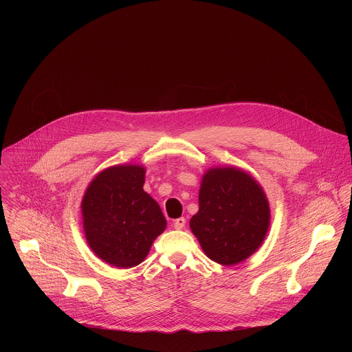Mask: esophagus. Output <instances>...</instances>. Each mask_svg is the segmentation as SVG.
Listing matches in <instances>:
<instances>
[{"mask_svg": "<svg viewBox=\"0 0 352 352\" xmlns=\"http://www.w3.org/2000/svg\"><path fill=\"white\" fill-rule=\"evenodd\" d=\"M185 219L184 217H179V219H177V220H174V228L175 230H182L184 227H185Z\"/></svg>", "mask_w": 352, "mask_h": 352, "instance_id": "esophagus-1", "label": "esophagus"}]
</instances>
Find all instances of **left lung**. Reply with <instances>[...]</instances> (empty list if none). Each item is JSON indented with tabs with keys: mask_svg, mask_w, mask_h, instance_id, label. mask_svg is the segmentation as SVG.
Here are the masks:
<instances>
[{
	"mask_svg": "<svg viewBox=\"0 0 352 352\" xmlns=\"http://www.w3.org/2000/svg\"><path fill=\"white\" fill-rule=\"evenodd\" d=\"M205 255L223 266L252 256L270 227V205L261 184L238 167H210L189 221Z\"/></svg>",
	"mask_w": 352,
	"mask_h": 352,
	"instance_id": "left-lung-1",
	"label": "left lung"
}]
</instances>
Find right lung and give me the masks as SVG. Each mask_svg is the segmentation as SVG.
I'll return each mask as SVG.
<instances>
[{"label": "right lung", "mask_w": 352, "mask_h": 352, "mask_svg": "<svg viewBox=\"0 0 352 352\" xmlns=\"http://www.w3.org/2000/svg\"><path fill=\"white\" fill-rule=\"evenodd\" d=\"M146 168L118 164L100 171L82 197L85 238L94 255L118 269L138 266L167 221L156 200L143 190Z\"/></svg>", "instance_id": "right-lung-1"}]
</instances>
